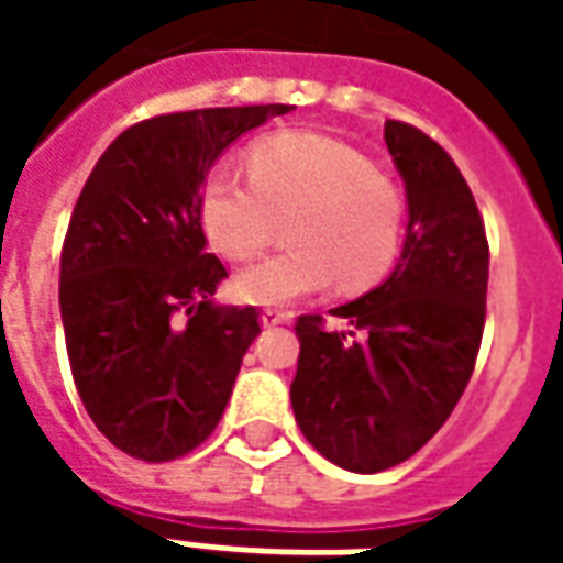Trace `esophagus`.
<instances>
[{"label": "esophagus", "mask_w": 563, "mask_h": 563, "mask_svg": "<svg viewBox=\"0 0 563 563\" xmlns=\"http://www.w3.org/2000/svg\"><path fill=\"white\" fill-rule=\"evenodd\" d=\"M258 322H262L265 329H274V325H289V322H292V313H289V310H262Z\"/></svg>", "instance_id": "1"}]
</instances>
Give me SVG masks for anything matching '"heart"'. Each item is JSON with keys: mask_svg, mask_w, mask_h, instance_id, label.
Here are the masks:
<instances>
[{"mask_svg": "<svg viewBox=\"0 0 563 563\" xmlns=\"http://www.w3.org/2000/svg\"><path fill=\"white\" fill-rule=\"evenodd\" d=\"M201 225L222 256L250 258L286 217V241L234 277L246 305L277 307L329 289H365L386 277L404 234V198L365 153L319 132L258 141L250 174L213 168L201 189Z\"/></svg>", "mask_w": 563, "mask_h": 563, "instance_id": "heart-1", "label": "heart"}]
</instances>
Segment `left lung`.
Segmentation results:
<instances>
[{
	"label": "left lung",
	"instance_id": "obj_1",
	"mask_svg": "<svg viewBox=\"0 0 563 563\" xmlns=\"http://www.w3.org/2000/svg\"><path fill=\"white\" fill-rule=\"evenodd\" d=\"M386 147L404 177L407 238L386 283L295 325V422L343 471L401 464L440 431L467 389L485 325L488 241L467 180L446 150L389 120Z\"/></svg>",
	"mask_w": 563,
	"mask_h": 563
}]
</instances>
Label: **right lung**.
Listing matches in <instances>:
<instances>
[{
    "label": "right lung",
    "mask_w": 563,
    "mask_h": 563,
    "mask_svg": "<svg viewBox=\"0 0 563 563\" xmlns=\"http://www.w3.org/2000/svg\"><path fill=\"white\" fill-rule=\"evenodd\" d=\"M289 104L205 108L129 126L80 189L59 258L71 377L117 449L172 461L220 422L256 307L213 305L229 274L205 253L201 189L222 150Z\"/></svg>",
    "instance_id": "right-lung-1"
}]
</instances>
